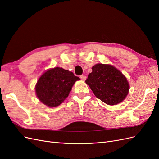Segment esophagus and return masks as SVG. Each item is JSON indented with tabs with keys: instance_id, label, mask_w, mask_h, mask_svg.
I'll use <instances>...</instances> for the list:
<instances>
[{
	"instance_id": "34e87169",
	"label": "esophagus",
	"mask_w": 159,
	"mask_h": 159,
	"mask_svg": "<svg viewBox=\"0 0 159 159\" xmlns=\"http://www.w3.org/2000/svg\"><path fill=\"white\" fill-rule=\"evenodd\" d=\"M80 79L82 81H85L86 80V76L84 75H80Z\"/></svg>"
}]
</instances>
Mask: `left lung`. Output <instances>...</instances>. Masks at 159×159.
Masks as SVG:
<instances>
[{
	"label": "left lung",
	"instance_id": "1",
	"mask_svg": "<svg viewBox=\"0 0 159 159\" xmlns=\"http://www.w3.org/2000/svg\"><path fill=\"white\" fill-rule=\"evenodd\" d=\"M94 95L107 105H114L123 101L129 85L125 75L113 66L98 64L85 80Z\"/></svg>",
	"mask_w": 159,
	"mask_h": 159
}]
</instances>
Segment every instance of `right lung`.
I'll use <instances>...</instances> for the list:
<instances>
[{
	"label": "right lung",
	"mask_w": 159,
	"mask_h": 159,
	"mask_svg": "<svg viewBox=\"0 0 159 159\" xmlns=\"http://www.w3.org/2000/svg\"><path fill=\"white\" fill-rule=\"evenodd\" d=\"M78 77L71 71L61 68H54L43 74L36 85V93L40 102L47 106H58L68 97L72 86Z\"/></svg>",
	"instance_id": "right-lung-1"
}]
</instances>
